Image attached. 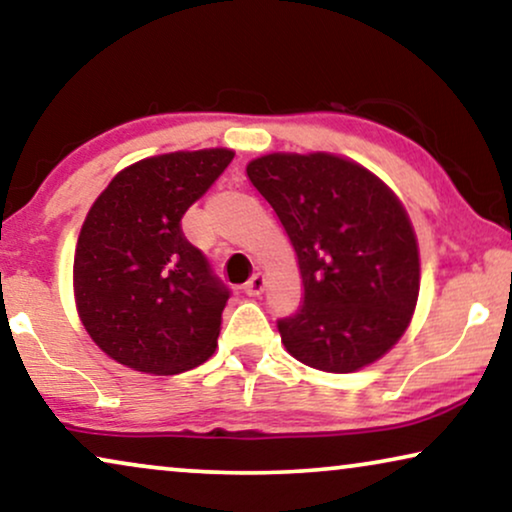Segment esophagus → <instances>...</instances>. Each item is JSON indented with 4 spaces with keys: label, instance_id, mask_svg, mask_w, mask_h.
I'll use <instances>...</instances> for the list:
<instances>
[{
    "label": "esophagus",
    "instance_id": "esophagus-1",
    "mask_svg": "<svg viewBox=\"0 0 512 512\" xmlns=\"http://www.w3.org/2000/svg\"><path fill=\"white\" fill-rule=\"evenodd\" d=\"M263 286H265V277L261 275V272H256V275H251V279L242 286V289L247 296H258V293L263 291Z\"/></svg>",
    "mask_w": 512,
    "mask_h": 512
}]
</instances>
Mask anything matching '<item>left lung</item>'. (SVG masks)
Segmentation results:
<instances>
[{
	"label": "left lung",
	"instance_id": "8db88e82",
	"mask_svg": "<svg viewBox=\"0 0 512 512\" xmlns=\"http://www.w3.org/2000/svg\"><path fill=\"white\" fill-rule=\"evenodd\" d=\"M247 177L289 235L303 305L277 321L293 359L354 373L396 345L419 296L417 237L384 181L333 153H268Z\"/></svg>",
	"mask_w": 512,
	"mask_h": 512
}]
</instances>
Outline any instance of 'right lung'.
Returning <instances> with one entry per match:
<instances>
[{"mask_svg": "<svg viewBox=\"0 0 512 512\" xmlns=\"http://www.w3.org/2000/svg\"><path fill=\"white\" fill-rule=\"evenodd\" d=\"M233 156L202 149L139 160L90 207L74 254L76 307L95 345L123 366L177 375L214 354L230 291L184 237L181 216Z\"/></svg>", "mask_w": 512, "mask_h": 512, "instance_id": "right-lung-1", "label": "right lung"}]
</instances>
